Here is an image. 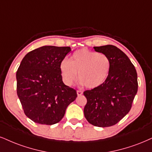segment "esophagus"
<instances>
[{"label": "esophagus", "mask_w": 152, "mask_h": 152, "mask_svg": "<svg viewBox=\"0 0 152 152\" xmlns=\"http://www.w3.org/2000/svg\"><path fill=\"white\" fill-rule=\"evenodd\" d=\"M82 94H83V91H81V90L77 91V96H81Z\"/></svg>", "instance_id": "1"}]
</instances>
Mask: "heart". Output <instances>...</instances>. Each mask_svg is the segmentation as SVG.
<instances>
[{"mask_svg":"<svg viewBox=\"0 0 152 152\" xmlns=\"http://www.w3.org/2000/svg\"><path fill=\"white\" fill-rule=\"evenodd\" d=\"M110 58L106 54L82 48L75 51L70 61L63 59L59 68L63 82L71 86L79 78L82 84L89 89L96 88L104 83L109 74Z\"/></svg>","mask_w":152,"mask_h":152,"instance_id":"heart-1","label":"heart"}]
</instances>
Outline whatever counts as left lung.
<instances>
[{
	"instance_id": "1",
	"label": "left lung",
	"mask_w": 152,
	"mask_h": 152,
	"mask_svg": "<svg viewBox=\"0 0 152 152\" xmlns=\"http://www.w3.org/2000/svg\"><path fill=\"white\" fill-rule=\"evenodd\" d=\"M94 48L106 54L111 65L102 85L84 91L87 100L84 114L90 124L105 128L115 125L130 111L137 92V74L126 54L116 46L106 45Z\"/></svg>"
}]
</instances>
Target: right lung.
Listing matches in <instances>:
<instances>
[{
	"instance_id": "1",
	"label": "right lung",
	"mask_w": 152,
	"mask_h": 152,
	"mask_svg": "<svg viewBox=\"0 0 152 152\" xmlns=\"http://www.w3.org/2000/svg\"><path fill=\"white\" fill-rule=\"evenodd\" d=\"M70 47L44 46L29 52L16 73L17 93L25 115L34 123L53 125L61 121L76 91L63 83L60 63Z\"/></svg>"
}]
</instances>
